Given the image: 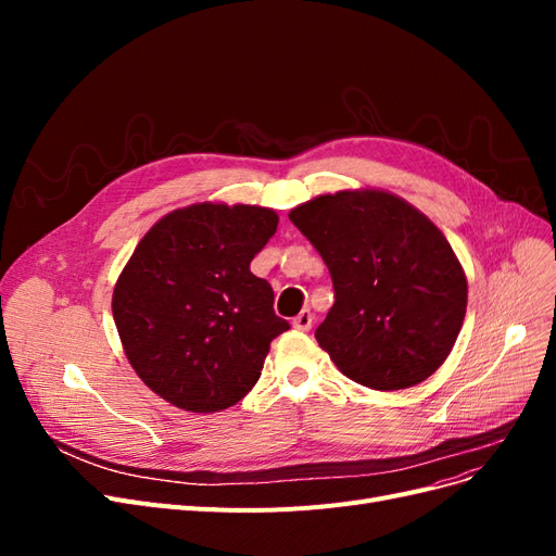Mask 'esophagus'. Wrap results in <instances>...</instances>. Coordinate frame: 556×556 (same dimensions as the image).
<instances>
[{"label":"esophagus","instance_id":"obj_1","mask_svg":"<svg viewBox=\"0 0 556 556\" xmlns=\"http://www.w3.org/2000/svg\"><path fill=\"white\" fill-rule=\"evenodd\" d=\"M313 313L311 311H301L294 319H292V327L296 329V331H308L311 327H313Z\"/></svg>","mask_w":556,"mask_h":556}]
</instances>
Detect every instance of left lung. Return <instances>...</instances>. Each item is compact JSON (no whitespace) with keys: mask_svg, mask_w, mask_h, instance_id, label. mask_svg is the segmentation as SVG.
Here are the masks:
<instances>
[{"mask_svg":"<svg viewBox=\"0 0 556 556\" xmlns=\"http://www.w3.org/2000/svg\"><path fill=\"white\" fill-rule=\"evenodd\" d=\"M325 260L333 306L315 329L339 371L380 392L427 380L457 341L468 285L425 213L382 190H341L290 211Z\"/></svg>","mask_w":556,"mask_h":556,"instance_id":"8db88e82","label":"left lung"}]
</instances>
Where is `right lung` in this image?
Wrapping results in <instances>:
<instances>
[{
    "label": "right lung",
    "instance_id": "1",
    "mask_svg": "<svg viewBox=\"0 0 556 556\" xmlns=\"http://www.w3.org/2000/svg\"><path fill=\"white\" fill-rule=\"evenodd\" d=\"M262 206L192 204L148 229L113 290V319L137 376L172 406L217 413L260 380L288 331L250 262L276 233Z\"/></svg>",
    "mask_w": 556,
    "mask_h": 556
}]
</instances>
